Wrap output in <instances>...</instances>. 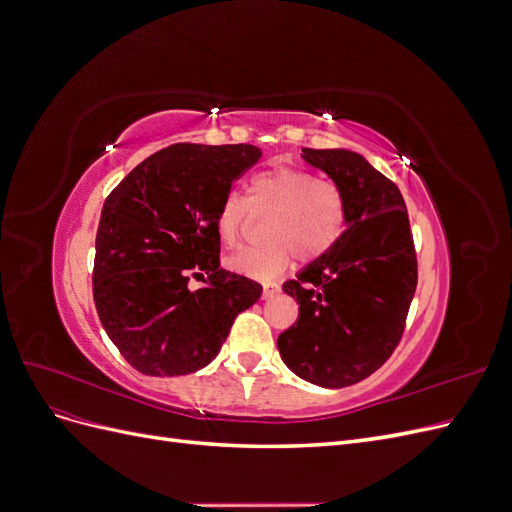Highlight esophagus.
<instances>
[{"mask_svg":"<svg viewBox=\"0 0 512 512\" xmlns=\"http://www.w3.org/2000/svg\"><path fill=\"white\" fill-rule=\"evenodd\" d=\"M277 292H280V284H275V282L262 284V299H271Z\"/></svg>","mask_w":512,"mask_h":512,"instance_id":"1","label":"esophagus"}]
</instances>
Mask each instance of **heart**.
Instances as JSON below:
<instances>
[{"label":"heart","instance_id":"obj_1","mask_svg":"<svg viewBox=\"0 0 512 512\" xmlns=\"http://www.w3.org/2000/svg\"><path fill=\"white\" fill-rule=\"evenodd\" d=\"M252 215H262L254 245L239 247L226 267L254 280H273L292 256L312 262L327 254L344 235L348 207L342 188L331 179H316L303 168L275 166L247 181L245 200L230 194L215 215V230L226 245L241 241Z\"/></svg>","mask_w":512,"mask_h":512}]
</instances>
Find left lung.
I'll return each mask as SVG.
<instances>
[{"label":"left lung","instance_id":"obj_1","mask_svg":"<svg viewBox=\"0 0 512 512\" xmlns=\"http://www.w3.org/2000/svg\"><path fill=\"white\" fill-rule=\"evenodd\" d=\"M346 196V230L331 250L282 288L299 318L277 337L299 378L342 389L380 369L404 335L416 290V252L404 196L348 149H303Z\"/></svg>","mask_w":512,"mask_h":512}]
</instances>
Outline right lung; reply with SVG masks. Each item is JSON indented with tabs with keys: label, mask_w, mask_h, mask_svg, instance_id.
Segmentation results:
<instances>
[{
	"label": "right lung",
	"mask_w": 512,
	"mask_h": 512,
	"mask_svg": "<svg viewBox=\"0 0 512 512\" xmlns=\"http://www.w3.org/2000/svg\"><path fill=\"white\" fill-rule=\"evenodd\" d=\"M254 145L177 143L123 177L102 207L94 303L106 335L145 376H185L218 356L262 286L220 267L215 215L254 166ZM190 276L206 286L190 291Z\"/></svg>",
	"instance_id": "obj_1"
}]
</instances>
